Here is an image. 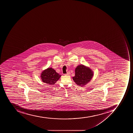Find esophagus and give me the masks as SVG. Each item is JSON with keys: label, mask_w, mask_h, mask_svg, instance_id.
<instances>
[{"label": "esophagus", "mask_w": 133, "mask_h": 133, "mask_svg": "<svg viewBox=\"0 0 133 133\" xmlns=\"http://www.w3.org/2000/svg\"><path fill=\"white\" fill-rule=\"evenodd\" d=\"M70 74V72H67V74H64V75H69Z\"/></svg>", "instance_id": "1"}]
</instances>
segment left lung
Masks as SVG:
<instances>
[{
    "instance_id": "8db88e82",
    "label": "left lung",
    "mask_w": 133,
    "mask_h": 133,
    "mask_svg": "<svg viewBox=\"0 0 133 133\" xmlns=\"http://www.w3.org/2000/svg\"><path fill=\"white\" fill-rule=\"evenodd\" d=\"M73 80L78 86H84L91 80L93 72L91 69L83 65H79L76 68Z\"/></svg>"
}]
</instances>
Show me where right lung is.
I'll return each instance as SVG.
<instances>
[{
    "label": "right lung",
    "mask_w": 133,
    "mask_h": 133,
    "mask_svg": "<svg viewBox=\"0 0 133 133\" xmlns=\"http://www.w3.org/2000/svg\"><path fill=\"white\" fill-rule=\"evenodd\" d=\"M61 76V75L57 73L55 69L51 68L44 70L41 75L43 82L50 85L55 84Z\"/></svg>",
    "instance_id": "1"
}]
</instances>
